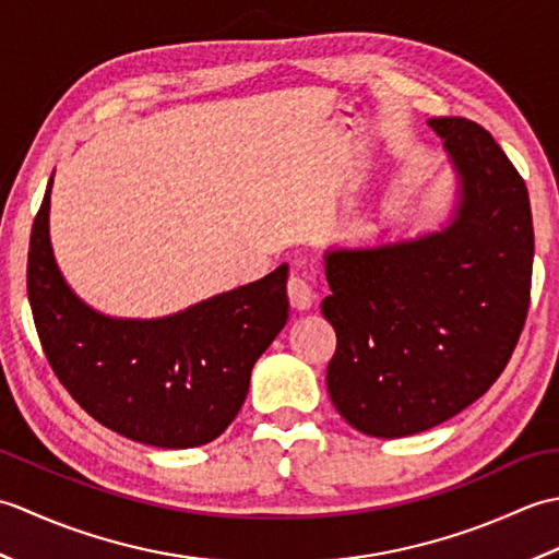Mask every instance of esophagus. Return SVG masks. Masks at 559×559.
<instances>
[{"label":"esophagus","mask_w":559,"mask_h":559,"mask_svg":"<svg viewBox=\"0 0 559 559\" xmlns=\"http://www.w3.org/2000/svg\"><path fill=\"white\" fill-rule=\"evenodd\" d=\"M288 300L290 307L298 312H307L314 302V293L307 286V281L300 276V273H293L288 281Z\"/></svg>","instance_id":"obj_1"}]
</instances>
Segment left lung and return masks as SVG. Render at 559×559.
<instances>
[{"label": "left lung", "mask_w": 559, "mask_h": 559, "mask_svg": "<svg viewBox=\"0 0 559 559\" xmlns=\"http://www.w3.org/2000/svg\"><path fill=\"white\" fill-rule=\"evenodd\" d=\"M454 170L444 225L415 237L329 247L336 331L326 389L343 420L379 439L454 418L502 374L531 300L526 185L495 139L466 117H432Z\"/></svg>", "instance_id": "1"}]
</instances>
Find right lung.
Masks as SVG:
<instances>
[{
  "label": "right lung",
  "instance_id": "right-lung-1",
  "mask_svg": "<svg viewBox=\"0 0 559 559\" xmlns=\"http://www.w3.org/2000/svg\"><path fill=\"white\" fill-rule=\"evenodd\" d=\"M50 194L28 247V300L59 382L108 430L160 449H192L225 432L249 377L288 322V264L156 319L110 317L64 281L50 242Z\"/></svg>",
  "mask_w": 559,
  "mask_h": 559
}]
</instances>
